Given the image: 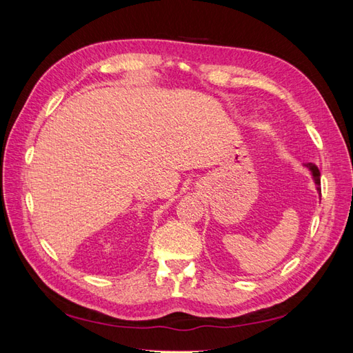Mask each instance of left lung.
I'll use <instances>...</instances> for the list:
<instances>
[{"mask_svg":"<svg viewBox=\"0 0 353 353\" xmlns=\"http://www.w3.org/2000/svg\"><path fill=\"white\" fill-rule=\"evenodd\" d=\"M306 167H308L310 171H311L314 182H316V185H317V191L321 192V188H320V171H319V168L314 163H308V165H306Z\"/></svg>","mask_w":353,"mask_h":353,"instance_id":"left-lung-1","label":"left lung"}]
</instances>
